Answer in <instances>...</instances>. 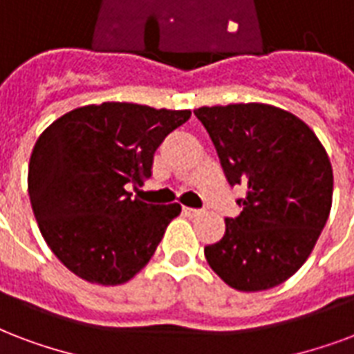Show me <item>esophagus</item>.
<instances>
[{"instance_id":"34e87169","label":"esophagus","mask_w":354,"mask_h":354,"mask_svg":"<svg viewBox=\"0 0 354 354\" xmlns=\"http://www.w3.org/2000/svg\"><path fill=\"white\" fill-rule=\"evenodd\" d=\"M183 212H185L187 216L194 218V216H198V214H201V209H192V207H185V209H183Z\"/></svg>"}]
</instances>
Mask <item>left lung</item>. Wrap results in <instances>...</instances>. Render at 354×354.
I'll return each instance as SVG.
<instances>
[{
	"mask_svg": "<svg viewBox=\"0 0 354 354\" xmlns=\"http://www.w3.org/2000/svg\"><path fill=\"white\" fill-rule=\"evenodd\" d=\"M211 136L231 187L244 185L243 209L205 246L207 263L239 291L280 286L312 254L332 205V166L312 129L268 104L194 110Z\"/></svg>",
	"mask_w": 354,
	"mask_h": 354,
	"instance_id": "obj_1",
	"label": "left lung"
}]
</instances>
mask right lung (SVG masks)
Masks as SVG:
<instances>
[{"label": "right lung", "instance_id": "right-lung-1", "mask_svg": "<svg viewBox=\"0 0 354 354\" xmlns=\"http://www.w3.org/2000/svg\"><path fill=\"white\" fill-rule=\"evenodd\" d=\"M188 110L104 102L68 111L37 140L28 188L42 237L57 259L93 283L117 286L155 254L179 203L132 199L153 175L155 151Z\"/></svg>", "mask_w": 354, "mask_h": 354}]
</instances>
